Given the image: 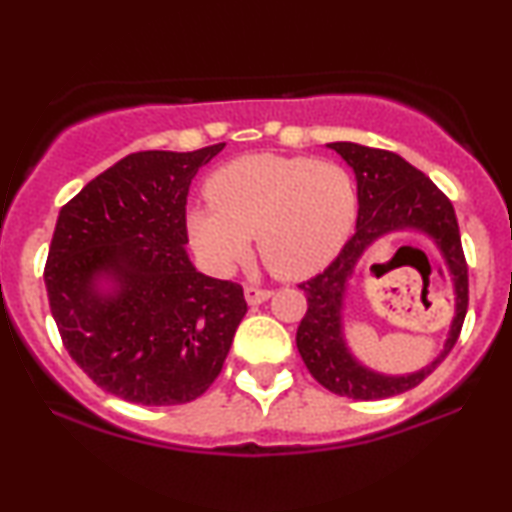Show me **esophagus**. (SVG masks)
<instances>
[{
	"mask_svg": "<svg viewBox=\"0 0 512 512\" xmlns=\"http://www.w3.org/2000/svg\"><path fill=\"white\" fill-rule=\"evenodd\" d=\"M270 296H272L270 289H258V286H251V284L244 289V298H247L249 305H261Z\"/></svg>",
	"mask_w": 512,
	"mask_h": 512,
	"instance_id": "esophagus-1",
	"label": "esophagus"
}]
</instances>
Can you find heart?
I'll return each instance as SVG.
<instances>
[{
  "label": "heart",
  "instance_id": "b5f03b06",
  "mask_svg": "<svg viewBox=\"0 0 512 512\" xmlns=\"http://www.w3.org/2000/svg\"><path fill=\"white\" fill-rule=\"evenodd\" d=\"M209 205L186 212L193 249L226 275L249 254L284 279H303L338 256L356 223L359 195L345 167L279 153L228 160L207 179Z\"/></svg>",
  "mask_w": 512,
  "mask_h": 512
}]
</instances>
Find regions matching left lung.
<instances>
[{"label":"left lung","mask_w":512,"mask_h":512,"mask_svg":"<svg viewBox=\"0 0 512 512\" xmlns=\"http://www.w3.org/2000/svg\"><path fill=\"white\" fill-rule=\"evenodd\" d=\"M326 146L354 170L359 216L354 235L338 258L321 275L300 284V289L307 293V312L298 326L296 345L307 370L328 391L354 401H380L417 387L438 368L459 338L468 307V268L461 249L459 223L445 193L398 153L354 142ZM401 234H419L437 244L441 271L446 272L453 289L455 317L446 345L436 360L415 374L389 376L366 367L348 347L344 335V298L355 265L365 251L377 239ZM419 254L429 265L424 251Z\"/></svg>","instance_id":"left-lung-1"}]
</instances>
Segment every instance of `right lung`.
Instances as JSON below:
<instances>
[{
  "label": "right lung",
  "instance_id": "right-lung-1",
  "mask_svg": "<svg viewBox=\"0 0 512 512\" xmlns=\"http://www.w3.org/2000/svg\"><path fill=\"white\" fill-rule=\"evenodd\" d=\"M223 146L130 153L60 209L44 272L53 319L83 373L123 401L205 394L247 314L242 286L186 251L188 188Z\"/></svg>",
  "mask_w": 512,
  "mask_h": 512
}]
</instances>
